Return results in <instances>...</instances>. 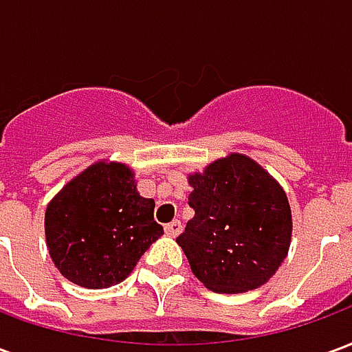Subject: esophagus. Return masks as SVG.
<instances>
[{"instance_id": "1", "label": "esophagus", "mask_w": 352, "mask_h": 352, "mask_svg": "<svg viewBox=\"0 0 352 352\" xmlns=\"http://www.w3.org/2000/svg\"><path fill=\"white\" fill-rule=\"evenodd\" d=\"M164 230H166V234H168L169 237H177L183 232V224H181V221H171L164 226Z\"/></svg>"}]
</instances>
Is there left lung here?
<instances>
[{
  "mask_svg": "<svg viewBox=\"0 0 352 352\" xmlns=\"http://www.w3.org/2000/svg\"><path fill=\"white\" fill-rule=\"evenodd\" d=\"M194 217L177 237L194 275L222 294L262 287L287 258L292 219L287 194L243 154L190 177Z\"/></svg>",
  "mask_w": 352,
  "mask_h": 352,
  "instance_id": "1",
  "label": "left lung"
}]
</instances>
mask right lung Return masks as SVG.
<instances>
[{
	"instance_id": "add662e5",
	"label": "right lung",
	"mask_w": 352,
	"mask_h": 352,
	"mask_svg": "<svg viewBox=\"0 0 352 352\" xmlns=\"http://www.w3.org/2000/svg\"><path fill=\"white\" fill-rule=\"evenodd\" d=\"M45 234L52 262L85 288L124 280L164 234L154 201L141 198L124 164L98 162L67 183L47 207Z\"/></svg>"
}]
</instances>
